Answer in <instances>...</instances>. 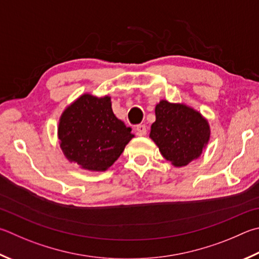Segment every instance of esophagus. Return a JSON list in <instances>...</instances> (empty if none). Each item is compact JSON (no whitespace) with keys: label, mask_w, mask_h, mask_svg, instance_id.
Masks as SVG:
<instances>
[{"label":"esophagus","mask_w":259,"mask_h":259,"mask_svg":"<svg viewBox=\"0 0 259 259\" xmlns=\"http://www.w3.org/2000/svg\"><path fill=\"white\" fill-rule=\"evenodd\" d=\"M136 134L138 136H146L147 134V128H146L145 124H138L136 126Z\"/></svg>","instance_id":"1"}]
</instances>
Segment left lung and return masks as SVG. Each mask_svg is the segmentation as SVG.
I'll use <instances>...</instances> for the list:
<instances>
[{"mask_svg":"<svg viewBox=\"0 0 259 259\" xmlns=\"http://www.w3.org/2000/svg\"><path fill=\"white\" fill-rule=\"evenodd\" d=\"M156 120L149 137L163 157L177 167L198 158L208 144L210 129L199 112L180 103L161 101L155 107Z\"/></svg>","mask_w":259,"mask_h":259,"instance_id":"8db88e82","label":"left lung"}]
</instances>
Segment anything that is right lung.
I'll return each mask as SVG.
<instances>
[{
    "label": "right lung",
    "mask_w": 259,
    "mask_h": 259,
    "mask_svg": "<svg viewBox=\"0 0 259 259\" xmlns=\"http://www.w3.org/2000/svg\"><path fill=\"white\" fill-rule=\"evenodd\" d=\"M60 147L69 162L83 170L105 171L134 138L131 128L112 111L110 96L83 94L60 117Z\"/></svg>",
    "instance_id": "right-lung-1"
}]
</instances>
